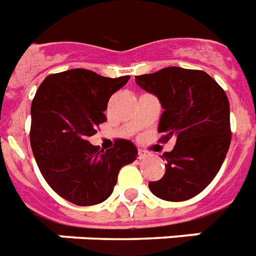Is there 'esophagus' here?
<instances>
[{"instance_id":"34e87169","label":"esophagus","mask_w":256,"mask_h":256,"mask_svg":"<svg viewBox=\"0 0 256 256\" xmlns=\"http://www.w3.org/2000/svg\"><path fill=\"white\" fill-rule=\"evenodd\" d=\"M148 154H149V153H148L146 150H144V149H138V157H140V158H145Z\"/></svg>"}]
</instances>
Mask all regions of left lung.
Masks as SVG:
<instances>
[{"label": "left lung", "instance_id": "left-lung-1", "mask_svg": "<svg viewBox=\"0 0 256 256\" xmlns=\"http://www.w3.org/2000/svg\"><path fill=\"white\" fill-rule=\"evenodd\" d=\"M136 82L164 108L158 122L162 141L176 138L174 149L162 154L166 174L149 182V188L160 200H190L209 186L228 153V98L208 73L178 66L137 76Z\"/></svg>", "mask_w": 256, "mask_h": 256}]
</instances>
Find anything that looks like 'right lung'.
Returning a JSON list of instances; mask_svg holds the SVG:
<instances>
[{
  "label": "right lung",
  "instance_id": "1",
  "mask_svg": "<svg viewBox=\"0 0 256 256\" xmlns=\"http://www.w3.org/2000/svg\"><path fill=\"white\" fill-rule=\"evenodd\" d=\"M128 76L110 78L86 69L47 76L31 106V148L42 175L58 196L78 206L100 204L112 194L119 170L138 156L128 140L100 150L88 141L107 120L111 94Z\"/></svg>",
  "mask_w": 256,
  "mask_h": 256
}]
</instances>
